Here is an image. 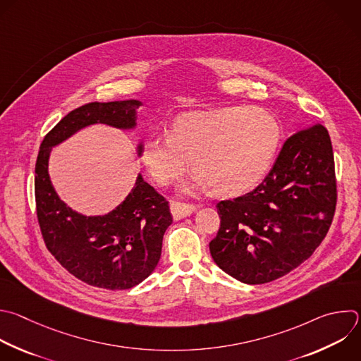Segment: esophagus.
Segmentation results:
<instances>
[{
	"label": "esophagus",
	"mask_w": 361,
	"mask_h": 361,
	"mask_svg": "<svg viewBox=\"0 0 361 361\" xmlns=\"http://www.w3.org/2000/svg\"><path fill=\"white\" fill-rule=\"evenodd\" d=\"M198 205L194 204H187V202H180V201H171L170 202V209L173 214L174 219H181L190 214H192Z\"/></svg>",
	"instance_id": "1"
}]
</instances>
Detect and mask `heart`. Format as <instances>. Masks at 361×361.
<instances>
[{
  "label": "heart",
  "instance_id": "obj_1",
  "mask_svg": "<svg viewBox=\"0 0 361 361\" xmlns=\"http://www.w3.org/2000/svg\"><path fill=\"white\" fill-rule=\"evenodd\" d=\"M281 140L278 120L257 107H224L183 114L170 136L145 142L142 161L160 187L178 180L188 169L198 187L219 195H239L267 173Z\"/></svg>",
  "mask_w": 361,
  "mask_h": 361
}]
</instances>
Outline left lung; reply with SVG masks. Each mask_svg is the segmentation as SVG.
I'll list each match as a JSON object with an SVG mask.
<instances>
[{"instance_id": "8db88e82", "label": "left lung", "mask_w": 361, "mask_h": 361, "mask_svg": "<svg viewBox=\"0 0 361 361\" xmlns=\"http://www.w3.org/2000/svg\"><path fill=\"white\" fill-rule=\"evenodd\" d=\"M337 185L330 136L316 123L292 135L251 192L216 204L214 262L250 285L272 282L305 262L324 239Z\"/></svg>"}]
</instances>
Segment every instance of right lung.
I'll return each instance as SVG.
<instances>
[{"instance_id": "add662e5", "label": "right lung", "mask_w": 361, "mask_h": 361, "mask_svg": "<svg viewBox=\"0 0 361 361\" xmlns=\"http://www.w3.org/2000/svg\"><path fill=\"white\" fill-rule=\"evenodd\" d=\"M139 106V100L92 102L72 110L44 137L35 164L37 216L48 251L75 278L109 290L130 289L154 271L173 222L169 201L139 174L130 194L111 212L78 214L55 192L48 160L54 146L86 126L133 129Z\"/></svg>"}]
</instances>
